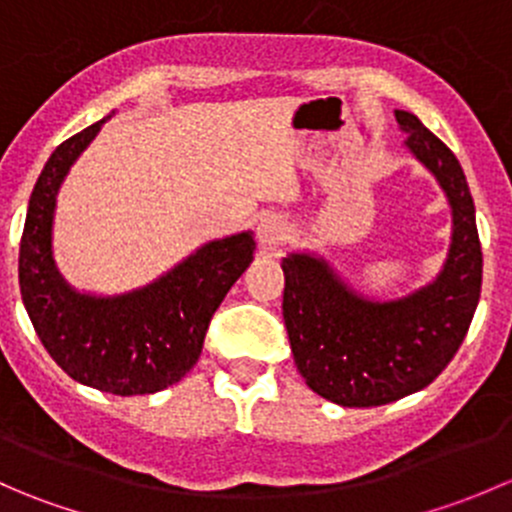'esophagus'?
<instances>
[{"mask_svg": "<svg viewBox=\"0 0 512 512\" xmlns=\"http://www.w3.org/2000/svg\"><path fill=\"white\" fill-rule=\"evenodd\" d=\"M289 223L282 215H265L257 225V242L265 252H275L282 245V240L287 237Z\"/></svg>", "mask_w": 512, "mask_h": 512, "instance_id": "obj_1", "label": "esophagus"}]
</instances>
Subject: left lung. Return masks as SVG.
Segmentation results:
<instances>
[{
    "label": "left lung",
    "instance_id": "obj_1",
    "mask_svg": "<svg viewBox=\"0 0 512 512\" xmlns=\"http://www.w3.org/2000/svg\"><path fill=\"white\" fill-rule=\"evenodd\" d=\"M396 121L451 205V250L436 280L401 299L371 302L322 257L292 252L282 260L294 364L314 394L349 409L391 404L431 384L466 339L480 299L483 252L461 163L414 113L396 111Z\"/></svg>",
    "mask_w": 512,
    "mask_h": 512
}]
</instances>
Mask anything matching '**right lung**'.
Instances as JSON below:
<instances>
[{"instance_id": "obj_1", "label": "right lung", "mask_w": 512, "mask_h": 512, "mask_svg": "<svg viewBox=\"0 0 512 512\" xmlns=\"http://www.w3.org/2000/svg\"><path fill=\"white\" fill-rule=\"evenodd\" d=\"M103 121L46 160L19 245V289L34 332L71 379L116 396L156 394L195 366L215 309L252 262L255 240L237 232L208 242L156 282L118 297L71 289L51 257L56 195Z\"/></svg>"}]
</instances>
